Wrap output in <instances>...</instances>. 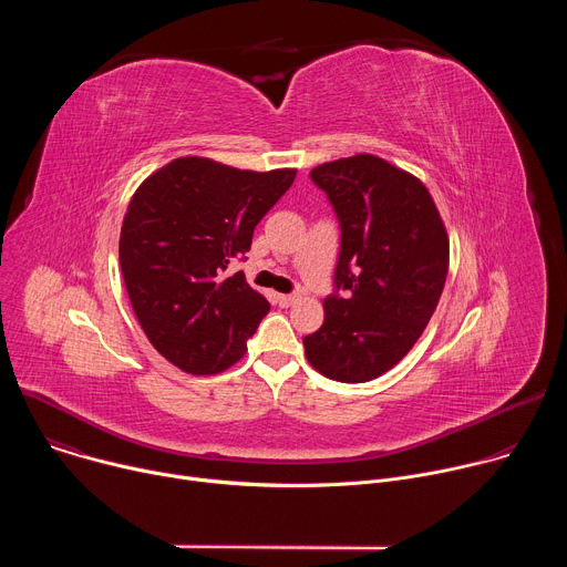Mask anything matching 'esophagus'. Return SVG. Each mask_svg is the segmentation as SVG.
I'll return each mask as SVG.
<instances>
[{"instance_id":"obj_1","label":"esophagus","mask_w":567,"mask_h":567,"mask_svg":"<svg viewBox=\"0 0 567 567\" xmlns=\"http://www.w3.org/2000/svg\"><path fill=\"white\" fill-rule=\"evenodd\" d=\"M296 300H298L296 293H278V305L280 307H291Z\"/></svg>"}]
</instances>
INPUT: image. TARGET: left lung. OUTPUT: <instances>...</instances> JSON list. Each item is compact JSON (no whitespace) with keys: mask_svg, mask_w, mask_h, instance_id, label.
<instances>
[{"mask_svg":"<svg viewBox=\"0 0 567 567\" xmlns=\"http://www.w3.org/2000/svg\"><path fill=\"white\" fill-rule=\"evenodd\" d=\"M328 195L341 251L326 320L302 339L307 361L330 379L363 383L417 343L449 271V235L426 186L388 161L357 154L309 173Z\"/></svg>","mask_w":567,"mask_h":567,"instance_id":"8db88e82","label":"left lung"}]
</instances>
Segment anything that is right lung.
Instances as JSON below:
<instances>
[{
	"instance_id": "add662e5",
	"label": "right lung",
	"mask_w": 567,
	"mask_h": 567,
	"mask_svg": "<svg viewBox=\"0 0 567 567\" xmlns=\"http://www.w3.org/2000/svg\"><path fill=\"white\" fill-rule=\"evenodd\" d=\"M293 177L182 156L134 193L118 241L125 289L154 350L179 370L217 374L245 357L269 302L228 269Z\"/></svg>"
}]
</instances>
